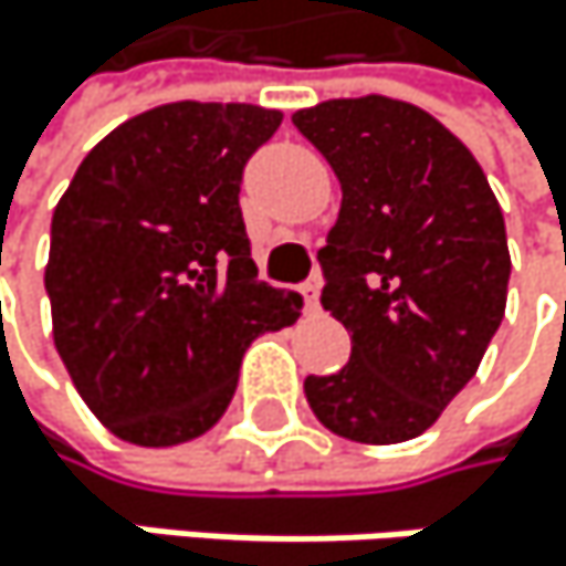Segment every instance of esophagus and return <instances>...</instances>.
I'll use <instances>...</instances> for the list:
<instances>
[{
  "label": "esophagus",
  "instance_id": "1",
  "mask_svg": "<svg viewBox=\"0 0 566 566\" xmlns=\"http://www.w3.org/2000/svg\"><path fill=\"white\" fill-rule=\"evenodd\" d=\"M298 292H302V298H305V308L315 312V308H318V281H315V277L302 281V289H298Z\"/></svg>",
  "mask_w": 566,
  "mask_h": 566
}]
</instances>
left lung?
Here are the masks:
<instances>
[{
	"label": "left lung",
	"instance_id": "8db88e82",
	"mask_svg": "<svg viewBox=\"0 0 566 566\" xmlns=\"http://www.w3.org/2000/svg\"><path fill=\"white\" fill-rule=\"evenodd\" d=\"M292 124L342 184L318 264L322 305L352 332L345 366L305 379L308 406L355 442L412 439L476 376L503 322V211L476 157L412 103L328 99Z\"/></svg>",
	"mask_w": 566,
	"mask_h": 566
}]
</instances>
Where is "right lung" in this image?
<instances>
[{
  "label": "right lung",
  "mask_w": 566,
  "mask_h": 566,
  "mask_svg": "<svg viewBox=\"0 0 566 566\" xmlns=\"http://www.w3.org/2000/svg\"><path fill=\"white\" fill-rule=\"evenodd\" d=\"M281 127L251 103H167L106 134L53 211V338L93 416L137 447L208 432L241 355L302 295L251 261L241 180Z\"/></svg>",
  "instance_id": "add662e5"
}]
</instances>
